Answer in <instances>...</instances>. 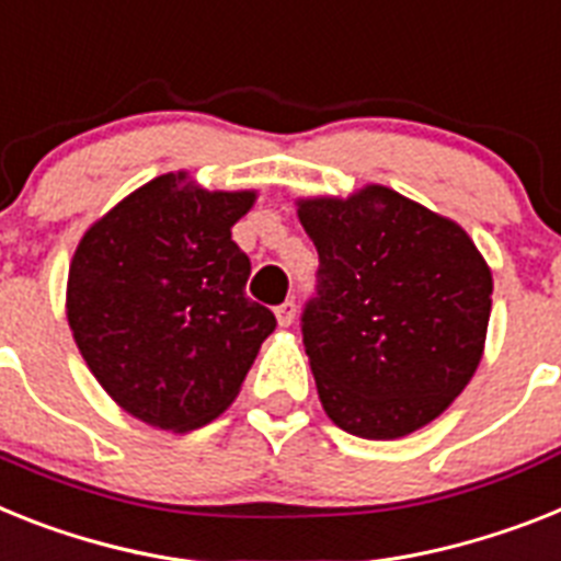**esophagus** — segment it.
<instances>
[{
    "instance_id": "esophagus-1",
    "label": "esophagus",
    "mask_w": 561,
    "mask_h": 561,
    "mask_svg": "<svg viewBox=\"0 0 561 561\" xmlns=\"http://www.w3.org/2000/svg\"><path fill=\"white\" fill-rule=\"evenodd\" d=\"M296 317V302L294 299H288V302H282L279 308H276V322L282 324V328H288L290 322H294Z\"/></svg>"
}]
</instances>
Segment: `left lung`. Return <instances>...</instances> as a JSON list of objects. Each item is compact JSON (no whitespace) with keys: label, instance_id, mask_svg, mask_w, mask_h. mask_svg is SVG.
Returning a JSON list of instances; mask_svg holds the SVG:
<instances>
[{"label":"left lung","instance_id":"1","mask_svg":"<svg viewBox=\"0 0 561 561\" xmlns=\"http://www.w3.org/2000/svg\"><path fill=\"white\" fill-rule=\"evenodd\" d=\"M319 253L302 342L324 413L362 439H399L439 416L477 374L493 279L462 228L368 185L299 202Z\"/></svg>","mask_w":561,"mask_h":561}]
</instances>
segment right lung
<instances>
[{"instance_id":"right-lung-1","label":"right lung","mask_w":561,"mask_h":561,"mask_svg":"<svg viewBox=\"0 0 561 561\" xmlns=\"http://www.w3.org/2000/svg\"><path fill=\"white\" fill-rule=\"evenodd\" d=\"M253 199L164 173L79 242L68 324L91 374L130 416L185 433L237 399L276 328L271 310L244 296L251 259L230 239Z\"/></svg>"}]
</instances>
